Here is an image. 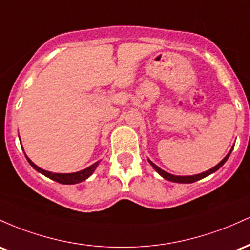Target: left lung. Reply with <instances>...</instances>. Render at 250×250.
<instances>
[{
    "mask_svg": "<svg viewBox=\"0 0 250 250\" xmlns=\"http://www.w3.org/2000/svg\"><path fill=\"white\" fill-rule=\"evenodd\" d=\"M232 148H234V147H231V148H230V151H229V152H228V155H227L226 157H224V158L222 159V161H221L220 163H218L217 165H215V167H211V169H210V170H207L206 172H201V173H198V175H191V176H177V175H172V173H169V172H167V171L162 170L161 167H157V165L155 164V163L151 162L150 159H147V161H148V163H150L151 165H152L153 169H155V170L157 171V172H158L159 175L162 176L163 178L167 179V181L173 182V183H193V182L200 181V179L204 178V177H207V176H209V175H211V173H214L215 171H217L218 169H220V167H222V165L224 164V163L227 162V159L229 158V156H230V153H231Z\"/></svg>",
    "mask_w": 250,
    "mask_h": 250,
    "instance_id": "8db88e82",
    "label": "left lung"
}]
</instances>
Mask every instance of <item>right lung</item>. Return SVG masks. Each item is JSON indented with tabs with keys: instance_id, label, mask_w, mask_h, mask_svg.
<instances>
[{
	"instance_id": "obj_1",
	"label": "right lung",
	"mask_w": 250,
	"mask_h": 250,
	"mask_svg": "<svg viewBox=\"0 0 250 250\" xmlns=\"http://www.w3.org/2000/svg\"><path fill=\"white\" fill-rule=\"evenodd\" d=\"M22 146V145H21ZM24 152V151H23ZM26 158L28 163H29L30 165H32L34 169L38 171V172L42 173V175H44L46 177H48L50 179H53V181L58 182V183H61V184H77V183H80V182L85 181V179H87L89 176L92 175V173L94 172V170L97 169V167L99 165L100 161L95 162L94 164H92L91 167H86V169L81 170V171H78V172H71V173H55V172H50V171H47V170H43L41 169V167H39L38 165L34 164L32 161H30L29 158H28L27 155H26Z\"/></svg>"
}]
</instances>
